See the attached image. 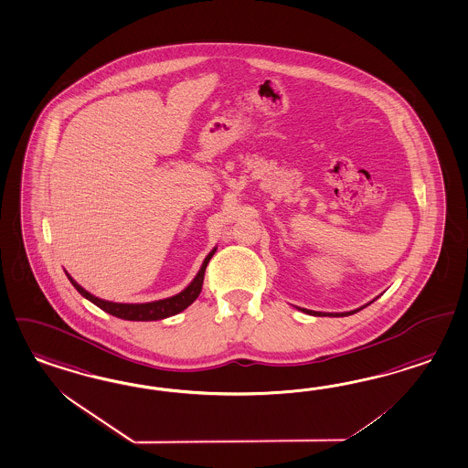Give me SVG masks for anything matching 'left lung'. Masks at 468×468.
Listing matches in <instances>:
<instances>
[{
  "mask_svg": "<svg viewBox=\"0 0 468 468\" xmlns=\"http://www.w3.org/2000/svg\"><path fill=\"white\" fill-rule=\"evenodd\" d=\"M301 311H304L307 314H313V316H348V314H354V313H357L359 309H356V311H350V313H318V311H309V309H301Z\"/></svg>",
  "mask_w": 468,
  "mask_h": 468,
  "instance_id": "obj_1",
  "label": "left lung"
}]
</instances>
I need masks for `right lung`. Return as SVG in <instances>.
I'll use <instances>...</instances> for the list:
<instances>
[{"label":"right lung","instance_id":"obj_1","mask_svg":"<svg viewBox=\"0 0 468 468\" xmlns=\"http://www.w3.org/2000/svg\"><path fill=\"white\" fill-rule=\"evenodd\" d=\"M217 248H214L208 256L205 258L203 265H201L200 271L197 273V277L193 279V282L187 285L186 289L179 294L173 295V297H167V299H161V301H154V303H145V304H122V303H111V301H104V299H99L95 295L87 292L81 285H79L77 282L73 281L67 273L68 279L73 283V287L80 292L85 299H89L90 303H94L95 306L101 307L102 311H106L109 314L121 318V320L130 321H157L164 320V318H169L174 316L181 311H185L201 292V285H203V277H205V270L207 265L210 261V258L214 256Z\"/></svg>","mask_w":468,"mask_h":468}]
</instances>
